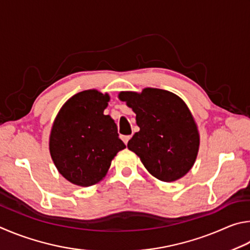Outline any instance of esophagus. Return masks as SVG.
I'll return each mask as SVG.
<instances>
[{
    "mask_svg": "<svg viewBox=\"0 0 250 250\" xmlns=\"http://www.w3.org/2000/svg\"><path fill=\"white\" fill-rule=\"evenodd\" d=\"M132 138V136H122V139H123V142H124L126 145H127V143L129 142V139Z\"/></svg>",
    "mask_w": 250,
    "mask_h": 250,
    "instance_id": "34e87169",
    "label": "esophagus"
}]
</instances>
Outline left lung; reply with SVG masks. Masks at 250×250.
Masks as SVG:
<instances>
[{
  "label": "left lung",
  "mask_w": 250,
  "mask_h": 250,
  "mask_svg": "<svg viewBox=\"0 0 250 250\" xmlns=\"http://www.w3.org/2000/svg\"><path fill=\"white\" fill-rule=\"evenodd\" d=\"M136 113L139 132L127 147L152 176L165 182L182 178L193 166L200 137L187 104L171 92L144 89L118 95Z\"/></svg>",
  "instance_id": "1"
}]
</instances>
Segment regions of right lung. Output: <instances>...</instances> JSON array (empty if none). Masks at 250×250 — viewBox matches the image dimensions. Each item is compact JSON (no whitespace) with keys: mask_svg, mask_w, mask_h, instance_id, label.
Returning a JSON list of instances; mask_svg holds the SVG:
<instances>
[{"mask_svg":"<svg viewBox=\"0 0 250 250\" xmlns=\"http://www.w3.org/2000/svg\"><path fill=\"white\" fill-rule=\"evenodd\" d=\"M108 94L87 90L70 98L52 125L49 149L58 171L73 185L98 183L111 161L126 147L117 134L116 124L104 109Z\"/></svg>","mask_w":250,"mask_h":250,"instance_id":"1","label":"right lung"}]
</instances>
